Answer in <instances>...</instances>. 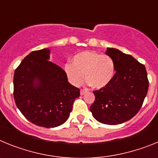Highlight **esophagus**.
Here are the masks:
<instances>
[{"label": "esophagus", "mask_w": 158, "mask_h": 158, "mask_svg": "<svg viewBox=\"0 0 158 158\" xmlns=\"http://www.w3.org/2000/svg\"><path fill=\"white\" fill-rule=\"evenodd\" d=\"M86 93H87V91H86V90H85V89H81V96L85 95Z\"/></svg>", "instance_id": "1"}]
</instances>
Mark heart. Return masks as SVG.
I'll return each mask as SVG.
<instances>
[{"label": "heart", "instance_id": "obj_1", "mask_svg": "<svg viewBox=\"0 0 158 158\" xmlns=\"http://www.w3.org/2000/svg\"><path fill=\"white\" fill-rule=\"evenodd\" d=\"M64 71L69 83L73 86L81 85L85 78L89 85L96 89L107 86L115 74V63L107 54L93 51L78 53L72 62H66Z\"/></svg>", "mask_w": 158, "mask_h": 158}]
</instances>
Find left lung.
<instances>
[{
	"label": "left lung",
	"mask_w": 158,
	"mask_h": 158,
	"mask_svg": "<svg viewBox=\"0 0 158 158\" xmlns=\"http://www.w3.org/2000/svg\"><path fill=\"white\" fill-rule=\"evenodd\" d=\"M106 54L115 63V73L107 86L93 91L90 107L98 122L117 125L130 120L139 112L149 88L146 67L118 49L107 48Z\"/></svg>",
	"instance_id": "left-lung-1"
}]
</instances>
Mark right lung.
I'll return each mask as SVG.
<instances>
[{
	"label": "right lung",
	"instance_id": "right-lung-1",
	"mask_svg": "<svg viewBox=\"0 0 158 158\" xmlns=\"http://www.w3.org/2000/svg\"><path fill=\"white\" fill-rule=\"evenodd\" d=\"M48 48L32 51L14 73V100L23 116L46 128L68 119L80 89L70 85L65 71L50 62Z\"/></svg>",
	"mask_w": 158,
	"mask_h": 158
}]
</instances>
